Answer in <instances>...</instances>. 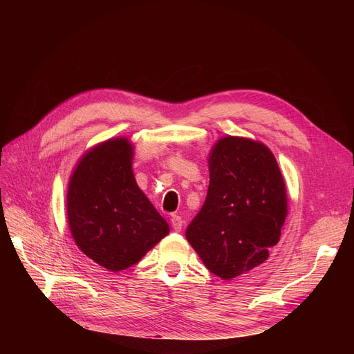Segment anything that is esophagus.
Here are the masks:
<instances>
[{"label":"esophagus","instance_id":"1","mask_svg":"<svg viewBox=\"0 0 354 354\" xmlns=\"http://www.w3.org/2000/svg\"><path fill=\"white\" fill-rule=\"evenodd\" d=\"M171 226H173V229L176 232H180L181 227H183V220H181L180 216H176V214H173V216H171Z\"/></svg>","mask_w":354,"mask_h":354}]
</instances>
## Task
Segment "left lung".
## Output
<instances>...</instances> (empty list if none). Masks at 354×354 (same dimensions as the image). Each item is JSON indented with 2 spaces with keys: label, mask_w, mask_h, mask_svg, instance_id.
<instances>
[{
  "label": "left lung",
  "mask_w": 354,
  "mask_h": 354,
  "mask_svg": "<svg viewBox=\"0 0 354 354\" xmlns=\"http://www.w3.org/2000/svg\"><path fill=\"white\" fill-rule=\"evenodd\" d=\"M209 186L186 238L207 269L224 281L269 259L288 216L285 180L272 151L226 136L208 155Z\"/></svg>",
  "instance_id": "obj_1"
}]
</instances>
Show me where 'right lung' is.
Masks as SVG:
<instances>
[{"label": "right lung", "mask_w": 354, "mask_h": 354, "mask_svg": "<svg viewBox=\"0 0 354 354\" xmlns=\"http://www.w3.org/2000/svg\"><path fill=\"white\" fill-rule=\"evenodd\" d=\"M134 146L115 137L93 146L75 165L66 194L68 224L78 248L118 273L140 261L169 233L133 173Z\"/></svg>", "instance_id": "1"}]
</instances>
